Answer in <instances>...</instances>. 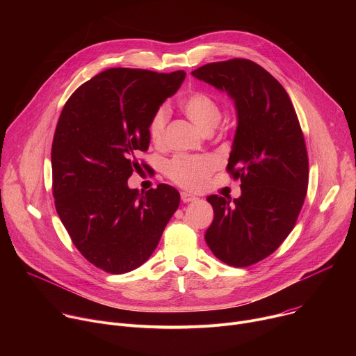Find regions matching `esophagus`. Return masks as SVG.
<instances>
[{
	"instance_id": "esophagus-1",
	"label": "esophagus",
	"mask_w": 356,
	"mask_h": 356,
	"mask_svg": "<svg viewBox=\"0 0 356 356\" xmlns=\"http://www.w3.org/2000/svg\"><path fill=\"white\" fill-rule=\"evenodd\" d=\"M180 195H181V201H183V202H190V201L197 200L195 195H193V194H190V193H186V191H181Z\"/></svg>"
}]
</instances>
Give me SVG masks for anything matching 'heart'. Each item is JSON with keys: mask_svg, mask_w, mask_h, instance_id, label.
<instances>
[{"mask_svg": "<svg viewBox=\"0 0 356 356\" xmlns=\"http://www.w3.org/2000/svg\"><path fill=\"white\" fill-rule=\"evenodd\" d=\"M181 111L204 132H211L222 118V110L218 99L207 91L194 90L184 95L180 101ZM169 113L166 107H159L152 114L147 124V134L152 143L162 146L166 140ZM216 169L213 158L186 156L173 158L166 168L168 177L180 187L188 190H200L206 186L210 175Z\"/></svg>", "mask_w": 356, "mask_h": 356, "instance_id": "obj_1", "label": "heart"}]
</instances>
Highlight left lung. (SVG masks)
Masks as SVG:
<instances>
[{
  "mask_svg": "<svg viewBox=\"0 0 356 356\" xmlns=\"http://www.w3.org/2000/svg\"><path fill=\"white\" fill-rule=\"evenodd\" d=\"M235 101L238 128L227 165L241 179L239 198L209 195L214 220L206 242L235 268L255 265L283 243L296 225L309 187L306 140L283 86L262 66L229 59L191 72Z\"/></svg>",
  "mask_w": 356,
  "mask_h": 356,
  "instance_id": "8db88e82",
  "label": "left lung"
}]
</instances>
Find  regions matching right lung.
Returning <instances> with one entry per match:
<instances>
[{
  "label": "right lung",
  "mask_w": 356,
  "mask_h": 356,
  "mask_svg": "<svg viewBox=\"0 0 356 356\" xmlns=\"http://www.w3.org/2000/svg\"><path fill=\"white\" fill-rule=\"evenodd\" d=\"M186 73L107 69L66 101L52 143L56 211L72 242L98 269L131 272L156 249L179 207L169 184L139 193L128 187L149 147L147 124Z\"/></svg>",
  "instance_id": "add662e5"
}]
</instances>
